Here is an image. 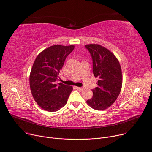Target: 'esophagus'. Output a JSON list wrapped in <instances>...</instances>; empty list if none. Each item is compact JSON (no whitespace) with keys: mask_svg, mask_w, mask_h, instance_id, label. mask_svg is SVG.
<instances>
[{"mask_svg":"<svg viewBox=\"0 0 152 152\" xmlns=\"http://www.w3.org/2000/svg\"><path fill=\"white\" fill-rule=\"evenodd\" d=\"M76 88L77 89V90H79V91H83V90H84V88L83 87H76Z\"/></svg>","mask_w":152,"mask_h":152,"instance_id":"34e87169","label":"esophagus"}]
</instances>
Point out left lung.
I'll list each match as a JSON object with an SVG mask.
<instances>
[{"label": "left lung", "mask_w": 152, "mask_h": 152, "mask_svg": "<svg viewBox=\"0 0 152 152\" xmlns=\"http://www.w3.org/2000/svg\"><path fill=\"white\" fill-rule=\"evenodd\" d=\"M93 61V73L98 78L97 87L92 89L93 97L87 103L93 109L103 110L109 108L117 99L123 83L120 64L115 55L99 44L85 45Z\"/></svg>", "instance_id": "left-lung-1"}]
</instances>
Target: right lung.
I'll return each mask as SVG.
<instances>
[{"label":"right lung","instance_id":"add662e5","mask_svg":"<svg viewBox=\"0 0 152 152\" xmlns=\"http://www.w3.org/2000/svg\"><path fill=\"white\" fill-rule=\"evenodd\" d=\"M73 45H55L48 47L36 57L29 75L31 91L37 105L49 112L65 106L73 87L57 81L67 56L74 50Z\"/></svg>","mask_w":152,"mask_h":152}]
</instances>
